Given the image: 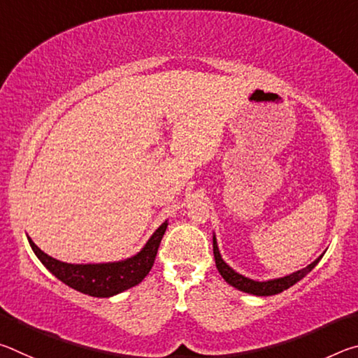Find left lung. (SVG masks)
<instances>
[{
    "instance_id": "left-lung-1",
    "label": "left lung",
    "mask_w": 358,
    "mask_h": 358,
    "mask_svg": "<svg viewBox=\"0 0 358 358\" xmlns=\"http://www.w3.org/2000/svg\"><path fill=\"white\" fill-rule=\"evenodd\" d=\"M213 254H215V262H216V268L220 271L221 276L226 280V282H229L230 286H234L235 289L241 290V292H246V294H252V295H259V296H266V295H275V294H280L282 290L289 289L290 286H294L295 282H299L300 280H303L310 271L314 268L319 264V260L322 259V256L317 257L314 260L313 264H310L306 266V268H301L299 271H295V273L289 275V276H284V278H278V280H270V281H252L250 278H245L243 275L237 273V271H234L230 266L224 262L220 250H217V243H216V238L213 237Z\"/></svg>"
}]
</instances>
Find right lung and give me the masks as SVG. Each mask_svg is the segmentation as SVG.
I'll return each instance as SVG.
<instances>
[{"mask_svg": "<svg viewBox=\"0 0 358 358\" xmlns=\"http://www.w3.org/2000/svg\"><path fill=\"white\" fill-rule=\"evenodd\" d=\"M166 229L167 221L157 227L156 232L147 241V245L134 257L108 264L76 265L59 262V260L50 257L44 251H41L29 237L28 241L31 245L34 254L44 264L45 268L52 275H55L59 281H63L69 287L76 289L82 294L104 299V296L117 295L123 292V290L134 287L138 282H142V280L150 273L151 266L155 264L157 248H159Z\"/></svg>", "mask_w": 358, "mask_h": 358, "instance_id": "add662e5", "label": "right lung"}]
</instances>
